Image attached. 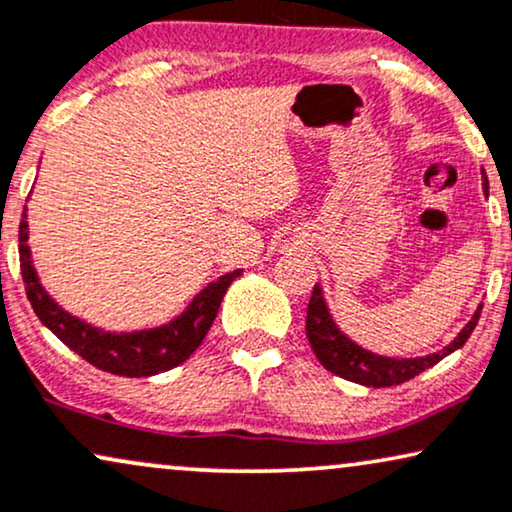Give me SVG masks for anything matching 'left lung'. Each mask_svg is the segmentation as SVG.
<instances>
[{
  "label": "left lung",
  "mask_w": 512,
  "mask_h": 512,
  "mask_svg": "<svg viewBox=\"0 0 512 512\" xmlns=\"http://www.w3.org/2000/svg\"><path fill=\"white\" fill-rule=\"evenodd\" d=\"M484 191H489L487 177H484ZM480 314L482 304L477 307V312L472 314V319L465 323V328L458 333V338L451 342V345H446L442 352L416 359L380 357V354H373L368 352V349L359 347L357 342L349 340L347 335L335 326L333 316L326 307V300H323L321 288L314 286L312 300H309L307 307V326L304 328H307L309 345H312L316 359L321 361V366L326 368V371L366 387H392L416 378V375L423 373L425 368L439 364V361L449 357L451 352L461 349L465 345V340L470 338V333L475 331Z\"/></svg>",
  "instance_id": "obj_1"
}]
</instances>
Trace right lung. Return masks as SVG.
<instances>
[{"label": "right lung", "mask_w": 512, "mask_h": 512, "mask_svg": "<svg viewBox=\"0 0 512 512\" xmlns=\"http://www.w3.org/2000/svg\"><path fill=\"white\" fill-rule=\"evenodd\" d=\"M25 217L28 215L23 210L21 226H18V255H21V274L32 309L63 345H68L92 366L115 375L146 378V375L170 371V368L184 364L208 335L226 288L231 286L234 278L241 276V269L219 276L215 283H210L208 288L193 297V302L177 319L165 323V326L137 333H108L68 314L42 288L30 262Z\"/></svg>", "instance_id": "add662e5"}]
</instances>
